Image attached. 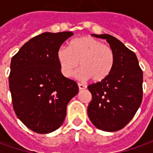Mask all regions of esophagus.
I'll return each instance as SVG.
<instances>
[{"instance_id":"34e87169","label":"esophagus","mask_w":153,"mask_h":153,"mask_svg":"<svg viewBox=\"0 0 153 153\" xmlns=\"http://www.w3.org/2000/svg\"><path fill=\"white\" fill-rule=\"evenodd\" d=\"M78 88H79L80 90H82V89H85L87 87H86L84 84H82V83H78Z\"/></svg>"}]
</instances>
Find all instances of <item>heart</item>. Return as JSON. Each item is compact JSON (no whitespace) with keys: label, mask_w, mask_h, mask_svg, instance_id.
Masks as SVG:
<instances>
[{"label":"heart","mask_w":153,"mask_h":153,"mask_svg":"<svg viewBox=\"0 0 153 153\" xmlns=\"http://www.w3.org/2000/svg\"><path fill=\"white\" fill-rule=\"evenodd\" d=\"M57 59L65 77L73 75L80 62L82 69L76 73V77L91 78L95 82L107 78L115 64L112 49L91 36L75 38L71 41L68 48L61 47L57 51Z\"/></svg>","instance_id":"heart-1"}]
</instances>
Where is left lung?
I'll use <instances>...</instances> for the list:
<instances>
[{"label": "left lung", "instance_id": "1", "mask_svg": "<svg viewBox=\"0 0 153 153\" xmlns=\"http://www.w3.org/2000/svg\"><path fill=\"white\" fill-rule=\"evenodd\" d=\"M91 36L108 42L115 64L107 78L88 86L92 94L88 115L97 128L115 132L126 126L141 104L143 73L135 53L119 40L108 34Z\"/></svg>", "mask_w": 153, "mask_h": 153}]
</instances>
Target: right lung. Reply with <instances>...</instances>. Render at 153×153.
<instances>
[{
    "label": "right lung",
    "mask_w": 153,
    "mask_h": 153,
    "mask_svg": "<svg viewBox=\"0 0 153 153\" xmlns=\"http://www.w3.org/2000/svg\"><path fill=\"white\" fill-rule=\"evenodd\" d=\"M71 31L45 32L29 40L11 60L9 88L18 118L30 130L48 134L64 123L76 82L63 76L57 59Z\"/></svg>",
    "instance_id": "right-lung-1"
}]
</instances>
